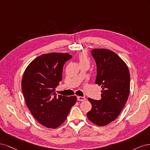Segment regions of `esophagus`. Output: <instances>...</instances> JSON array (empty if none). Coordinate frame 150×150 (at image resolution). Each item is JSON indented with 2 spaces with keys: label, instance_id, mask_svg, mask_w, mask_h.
I'll return each instance as SVG.
<instances>
[{
  "label": "esophagus",
  "instance_id": "esophagus-1",
  "mask_svg": "<svg viewBox=\"0 0 150 150\" xmlns=\"http://www.w3.org/2000/svg\"><path fill=\"white\" fill-rule=\"evenodd\" d=\"M85 98L83 97V96H77V100L79 101H84L85 100Z\"/></svg>",
  "mask_w": 150,
  "mask_h": 150
}]
</instances>
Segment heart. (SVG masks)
<instances>
[{
	"instance_id": "heart-1",
	"label": "heart",
	"mask_w": 150,
	"mask_h": 150,
	"mask_svg": "<svg viewBox=\"0 0 150 150\" xmlns=\"http://www.w3.org/2000/svg\"><path fill=\"white\" fill-rule=\"evenodd\" d=\"M79 60L80 65L83 64H90V60L88 57L84 52H81L79 54Z\"/></svg>"
}]
</instances>
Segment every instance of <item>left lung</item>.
Returning a JSON list of instances; mask_svg holds the SVG:
<instances>
[{
    "label": "left lung",
    "mask_w": 150,
    "mask_h": 150,
    "mask_svg": "<svg viewBox=\"0 0 150 150\" xmlns=\"http://www.w3.org/2000/svg\"><path fill=\"white\" fill-rule=\"evenodd\" d=\"M91 55L96 65L95 83L101 86V98H88L92 108L87 113L90 121L98 126L113 122L120 115L129 93L130 75L127 65L115 52L93 49Z\"/></svg>",
    "instance_id": "obj_1"
}]
</instances>
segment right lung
Listing matches in <instances>:
<instances>
[{
  "label": "right lung",
  "mask_w": 150,
  "mask_h": 150,
  "mask_svg": "<svg viewBox=\"0 0 150 150\" xmlns=\"http://www.w3.org/2000/svg\"><path fill=\"white\" fill-rule=\"evenodd\" d=\"M68 54H43L27 67L22 80L26 105L43 126L56 128L64 123L76 97L57 95L55 88L62 80L63 67L71 59Z\"/></svg>",
  "instance_id": "add662e5"
}]
</instances>
